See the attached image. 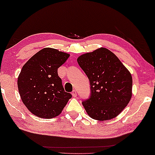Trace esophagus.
I'll list each match as a JSON object with an SVG mask.
<instances>
[{
	"instance_id": "34e87169",
	"label": "esophagus",
	"mask_w": 155,
	"mask_h": 155,
	"mask_svg": "<svg viewBox=\"0 0 155 155\" xmlns=\"http://www.w3.org/2000/svg\"><path fill=\"white\" fill-rule=\"evenodd\" d=\"M72 96L74 97H76L77 96V91H76L75 90H74L73 91H72Z\"/></svg>"
}]
</instances>
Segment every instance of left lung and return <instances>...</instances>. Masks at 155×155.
I'll use <instances>...</instances> for the list:
<instances>
[{
	"label": "left lung",
	"instance_id": "left-lung-1",
	"mask_svg": "<svg viewBox=\"0 0 155 155\" xmlns=\"http://www.w3.org/2000/svg\"><path fill=\"white\" fill-rule=\"evenodd\" d=\"M90 84V95L82 104L89 116L98 121L116 117L132 97V75L117 56L101 48L77 58Z\"/></svg>",
	"mask_w": 155,
	"mask_h": 155
}]
</instances>
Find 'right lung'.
<instances>
[{
    "instance_id": "1",
    "label": "right lung",
    "mask_w": 155,
    "mask_h": 155,
    "mask_svg": "<svg viewBox=\"0 0 155 155\" xmlns=\"http://www.w3.org/2000/svg\"><path fill=\"white\" fill-rule=\"evenodd\" d=\"M70 54L53 48L38 51L22 68L18 88L24 105L33 114L51 119L61 114L72 98L65 92L58 68Z\"/></svg>"
}]
</instances>
